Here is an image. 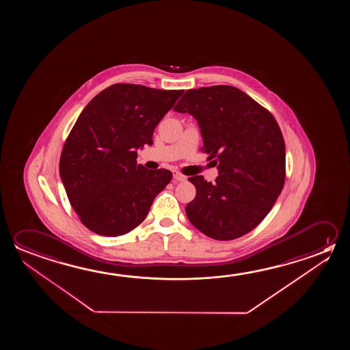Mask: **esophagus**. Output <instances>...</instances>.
Listing matches in <instances>:
<instances>
[{
  "label": "esophagus",
  "mask_w": 350,
  "mask_h": 350,
  "mask_svg": "<svg viewBox=\"0 0 350 350\" xmlns=\"http://www.w3.org/2000/svg\"><path fill=\"white\" fill-rule=\"evenodd\" d=\"M187 179V177L182 174L180 172H178V171H173V182L174 183H177V182H184Z\"/></svg>",
  "instance_id": "esophagus-1"
}]
</instances>
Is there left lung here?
I'll list each match as a JSON object with an SVG mask.
<instances>
[{"mask_svg": "<svg viewBox=\"0 0 350 350\" xmlns=\"http://www.w3.org/2000/svg\"><path fill=\"white\" fill-rule=\"evenodd\" d=\"M198 120L201 151L217 165L215 183L190 177L196 188L185 207L195 228L216 241H233L262 222L286 180V145L269 109L234 86L191 89L174 106Z\"/></svg>", "mask_w": 350, "mask_h": 350, "instance_id": "1", "label": "left lung"}]
</instances>
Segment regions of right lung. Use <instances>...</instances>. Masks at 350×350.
I'll return each mask as SVG.
<instances>
[{
  "label": "right lung",
  "instance_id": "add662e5",
  "mask_svg": "<svg viewBox=\"0 0 350 350\" xmlns=\"http://www.w3.org/2000/svg\"><path fill=\"white\" fill-rule=\"evenodd\" d=\"M184 90L118 83L88 103L66 139L59 174L88 230L118 237L138 227L172 172L137 165L139 148Z\"/></svg>",
  "mask_w": 350,
  "mask_h": 350
}]
</instances>
